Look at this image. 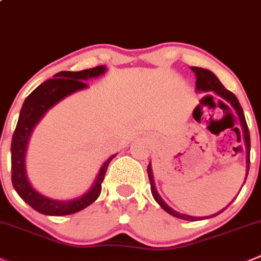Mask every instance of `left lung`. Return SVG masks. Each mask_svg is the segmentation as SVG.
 Wrapping results in <instances>:
<instances>
[{
  "label": "left lung",
  "instance_id": "8db88e82",
  "mask_svg": "<svg viewBox=\"0 0 261 261\" xmlns=\"http://www.w3.org/2000/svg\"><path fill=\"white\" fill-rule=\"evenodd\" d=\"M191 70H192V72L195 74V76H196V89L204 90V92H208V90H213V92H216L217 94L219 95V97H222L223 99H226L227 102L231 103L232 107H233L234 111H236L237 116H239L240 121H241L242 131H244V139H245V143H246L247 172H249V167H250V133H249V127H247L246 118H245V115H244V110H242V107H241V105H240L239 99H237V97L233 94V93H231L228 89H226V88L222 85V83L219 82L218 77H217L216 75H214L212 71H209V70H205V69H201V67H191ZM148 176H149V181H150V190H151V194H153L154 199H155L156 203H158L159 205H161L162 208H163L164 211L167 212V213H169L171 216L176 217V218L185 219V221H196V219H200L199 217H190V216H186V214L178 213V212L173 211V209L169 208V206L167 205L166 203H164L163 199H162L161 196H159L158 192H156L155 185H154L153 174H151L150 164L148 166ZM246 177H247V173H246ZM226 208H227V206H226ZM226 208H224V209H226ZM224 209H223V211H224ZM223 211H221L219 213H222ZM219 213L214 214V216H212V217L218 216ZM208 218H211V217H208Z\"/></svg>",
  "mask_w": 261,
  "mask_h": 261
}]
</instances>
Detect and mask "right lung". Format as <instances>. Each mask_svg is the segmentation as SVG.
Returning a JSON list of instances; mask_svg holds the SVG:
<instances>
[{
  "label": "right lung",
  "mask_w": 261,
  "mask_h": 261,
  "mask_svg": "<svg viewBox=\"0 0 261 261\" xmlns=\"http://www.w3.org/2000/svg\"><path fill=\"white\" fill-rule=\"evenodd\" d=\"M105 71V66H97L76 72H58L55 75V79L47 80L33 90L22 105L11 141V181L20 198L39 213L45 216H69L77 213L94 203L102 191V182L106 177V172L110 162L116 155L111 156L103 164L94 186L87 194L75 200L61 201L45 198L33 189L25 173V150L32 130L53 105L60 102L66 95L87 88L88 85L84 80L99 76Z\"/></svg>",
  "instance_id": "1"
}]
</instances>
